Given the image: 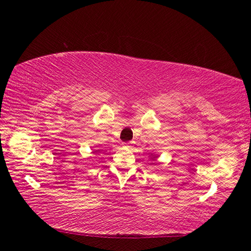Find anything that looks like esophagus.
<instances>
[{
    "label": "esophagus",
    "mask_w": 251,
    "mask_h": 251,
    "mask_svg": "<svg viewBox=\"0 0 251 251\" xmlns=\"http://www.w3.org/2000/svg\"><path fill=\"white\" fill-rule=\"evenodd\" d=\"M131 144H133V143L128 142V143H124V144H123V145H124L125 147H131Z\"/></svg>",
    "instance_id": "1"
}]
</instances>
